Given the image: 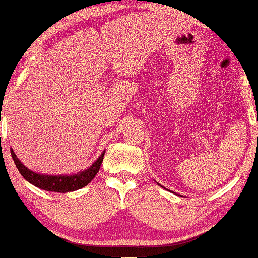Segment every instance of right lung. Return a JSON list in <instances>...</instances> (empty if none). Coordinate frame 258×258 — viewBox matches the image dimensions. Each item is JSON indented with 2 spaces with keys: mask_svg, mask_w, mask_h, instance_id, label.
<instances>
[{
  "mask_svg": "<svg viewBox=\"0 0 258 258\" xmlns=\"http://www.w3.org/2000/svg\"><path fill=\"white\" fill-rule=\"evenodd\" d=\"M105 150L100 154V156L90 167L86 168L84 171H80L78 173L74 174H42L34 172L32 170H29L28 167L24 166L22 161L17 158L16 153L11 148V155L13 158L14 164L24 178L31 183L32 185L37 188L43 189L47 191H55V193H68V191H75L78 189L84 188L94 178L98 173L100 165L103 162V156H104Z\"/></svg>",
  "mask_w": 258,
  "mask_h": 258,
  "instance_id": "add662e5",
  "label": "right lung"
}]
</instances>
